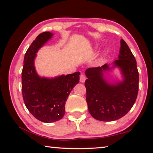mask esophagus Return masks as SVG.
Returning <instances> with one entry per match:
<instances>
[{
    "mask_svg": "<svg viewBox=\"0 0 153 153\" xmlns=\"http://www.w3.org/2000/svg\"><path fill=\"white\" fill-rule=\"evenodd\" d=\"M79 81H80V82H82V83H84L85 81H86V76H85L84 74L80 75Z\"/></svg>",
    "mask_w": 153,
    "mask_h": 153,
    "instance_id": "obj_1",
    "label": "esophagus"
}]
</instances>
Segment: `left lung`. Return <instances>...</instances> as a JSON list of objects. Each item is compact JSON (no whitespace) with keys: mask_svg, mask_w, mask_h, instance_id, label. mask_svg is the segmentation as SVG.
<instances>
[{"mask_svg":"<svg viewBox=\"0 0 153 153\" xmlns=\"http://www.w3.org/2000/svg\"><path fill=\"white\" fill-rule=\"evenodd\" d=\"M118 59L111 67L105 64L87 69L85 72L88 77L85 82L88 108L90 115L97 120L112 121L123 117L133 107L138 96L139 74L136 61L123 39ZM116 66L120 67L124 79L110 84L103 73Z\"/></svg>","mask_w":153,"mask_h":153,"instance_id":"8db88e82","label":"left lung"}]
</instances>
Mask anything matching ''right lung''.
Instances as JSON below:
<instances>
[{"mask_svg":"<svg viewBox=\"0 0 153 153\" xmlns=\"http://www.w3.org/2000/svg\"><path fill=\"white\" fill-rule=\"evenodd\" d=\"M53 36L41 33L33 41L24 56L22 73V90L25 107L37 120L45 123L55 122L63 118L67 97L78 84L79 71L54 78L40 77L36 73V53Z\"/></svg>","mask_w":153,"mask_h":153,"instance_id":"obj_1","label":"right lung"}]
</instances>
